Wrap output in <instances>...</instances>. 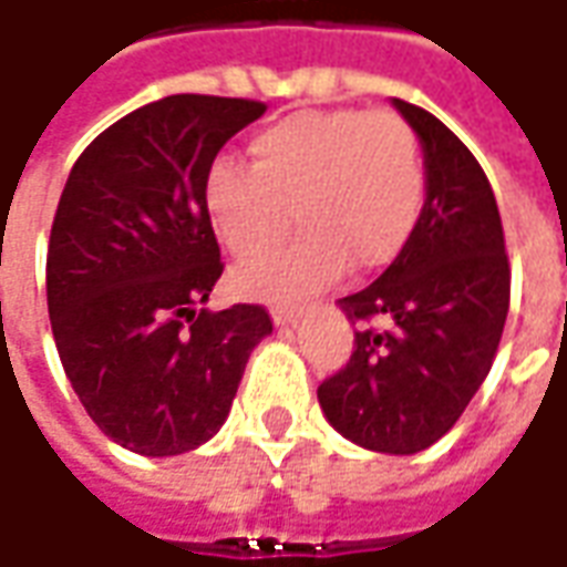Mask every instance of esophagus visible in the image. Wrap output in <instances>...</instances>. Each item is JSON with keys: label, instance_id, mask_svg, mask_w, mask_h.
I'll use <instances>...</instances> for the list:
<instances>
[{"label": "esophagus", "instance_id": "esophagus-1", "mask_svg": "<svg viewBox=\"0 0 567 567\" xmlns=\"http://www.w3.org/2000/svg\"><path fill=\"white\" fill-rule=\"evenodd\" d=\"M269 313H272L276 326H291V322H298V317H301V310L295 303H272Z\"/></svg>", "mask_w": 567, "mask_h": 567}]
</instances>
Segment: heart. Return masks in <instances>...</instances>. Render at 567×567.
Masks as SVG:
<instances>
[{
	"instance_id": "heart-1",
	"label": "heart",
	"mask_w": 567,
	"mask_h": 567,
	"mask_svg": "<svg viewBox=\"0 0 567 567\" xmlns=\"http://www.w3.org/2000/svg\"><path fill=\"white\" fill-rule=\"evenodd\" d=\"M250 166L216 159L204 178L206 219L219 245L250 260L285 235H301L235 272L250 298L295 301L339 279L392 264L414 235L426 168L414 131L392 112L313 109L264 127L247 144Z\"/></svg>"
}]
</instances>
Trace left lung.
Instances as JSON below:
<instances>
[{"instance_id": "8db88e82", "label": "left lung", "mask_w": 567, "mask_h": 567, "mask_svg": "<svg viewBox=\"0 0 567 567\" xmlns=\"http://www.w3.org/2000/svg\"><path fill=\"white\" fill-rule=\"evenodd\" d=\"M395 109L423 144L426 200L392 266L339 301L361 329L317 395L344 440L414 455L458 423L496 361L512 266L496 194L474 153L433 112L404 100Z\"/></svg>"}]
</instances>
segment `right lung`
Returning a JSON list of instances; mask_svg holds the SVG:
<instances>
[{"label": "right lung", "instance_id": "obj_1", "mask_svg": "<svg viewBox=\"0 0 567 567\" xmlns=\"http://www.w3.org/2000/svg\"><path fill=\"white\" fill-rule=\"evenodd\" d=\"M264 112L206 93L134 109L90 141L59 197L52 339L93 423L127 452L166 458L213 440L254 344L272 332L260 303L204 310L225 269L204 178Z\"/></svg>", "mask_w": 567, "mask_h": 567}]
</instances>
